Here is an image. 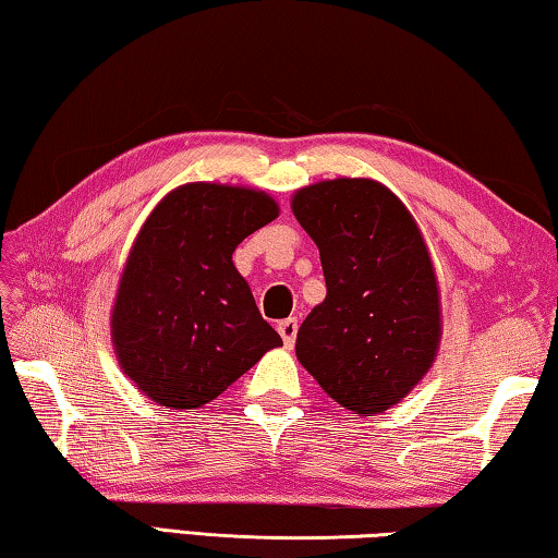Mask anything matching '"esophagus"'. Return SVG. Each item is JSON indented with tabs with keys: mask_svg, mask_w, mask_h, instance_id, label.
Instances as JSON below:
<instances>
[{
	"mask_svg": "<svg viewBox=\"0 0 558 558\" xmlns=\"http://www.w3.org/2000/svg\"><path fill=\"white\" fill-rule=\"evenodd\" d=\"M277 330H279V336L284 338V345L291 348V345H294V340H296V333H299V320H296V318L279 320Z\"/></svg>",
	"mask_w": 558,
	"mask_h": 558,
	"instance_id": "34e87169",
	"label": "esophagus"
}]
</instances>
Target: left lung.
I'll use <instances>...</instances> for the list:
<instances>
[{
    "mask_svg": "<svg viewBox=\"0 0 558 558\" xmlns=\"http://www.w3.org/2000/svg\"><path fill=\"white\" fill-rule=\"evenodd\" d=\"M291 210L326 277V299L299 328V363L340 407L383 414L422 383L441 345V294L424 234L373 179L304 185Z\"/></svg>",
    "mask_w": 558,
    "mask_h": 558,
    "instance_id": "1",
    "label": "left lung"
}]
</instances>
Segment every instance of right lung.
Listing matches in <instances>:
<instances>
[{
	"label": "right lung",
	"mask_w": 558,
	"mask_h": 558,
	"mask_svg": "<svg viewBox=\"0 0 558 558\" xmlns=\"http://www.w3.org/2000/svg\"><path fill=\"white\" fill-rule=\"evenodd\" d=\"M279 218L269 193L195 181L156 203L124 262L110 314L117 363L166 409H201L281 338L232 252Z\"/></svg>",
	"instance_id": "add662e5"
}]
</instances>
